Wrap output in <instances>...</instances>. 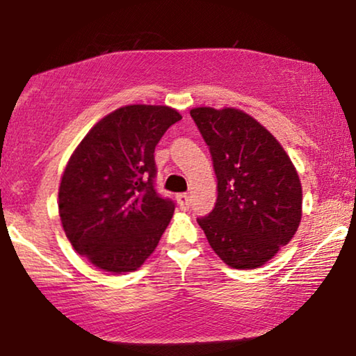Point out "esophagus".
<instances>
[{"mask_svg": "<svg viewBox=\"0 0 356 356\" xmlns=\"http://www.w3.org/2000/svg\"><path fill=\"white\" fill-rule=\"evenodd\" d=\"M177 201H178V206L181 211H188L189 209V196L188 194H178L177 196Z\"/></svg>", "mask_w": 356, "mask_h": 356, "instance_id": "1", "label": "esophagus"}]
</instances>
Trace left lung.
Returning a JSON list of instances; mask_svg holds the SVG:
<instances>
[{
    "label": "left lung",
    "instance_id": "8db88e82",
    "mask_svg": "<svg viewBox=\"0 0 356 356\" xmlns=\"http://www.w3.org/2000/svg\"><path fill=\"white\" fill-rule=\"evenodd\" d=\"M189 113L209 145L217 177L216 207L197 223L227 266L257 269L298 230V172L279 140L245 111L197 106Z\"/></svg>",
    "mask_w": 356,
    "mask_h": 356
}]
</instances>
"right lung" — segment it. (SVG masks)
Listing matches in <instances>:
<instances>
[{
	"mask_svg": "<svg viewBox=\"0 0 356 356\" xmlns=\"http://www.w3.org/2000/svg\"><path fill=\"white\" fill-rule=\"evenodd\" d=\"M181 115L167 105H126L104 116L63 172L58 209L67 240L111 274L138 270L175 212L154 189V150Z\"/></svg>",
	"mask_w": 356,
	"mask_h": 356,
	"instance_id": "obj_1",
	"label": "right lung"
}]
</instances>
